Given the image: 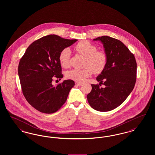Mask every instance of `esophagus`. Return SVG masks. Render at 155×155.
Listing matches in <instances>:
<instances>
[{
    "mask_svg": "<svg viewBox=\"0 0 155 155\" xmlns=\"http://www.w3.org/2000/svg\"><path fill=\"white\" fill-rule=\"evenodd\" d=\"M75 85H78V86H80L81 85H82V84L81 82H77V81L75 82Z\"/></svg>",
    "mask_w": 155,
    "mask_h": 155,
    "instance_id": "obj_1",
    "label": "esophagus"
}]
</instances>
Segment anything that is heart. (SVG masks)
<instances>
[{
    "label": "heart",
    "mask_w": 155,
    "mask_h": 155,
    "mask_svg": "<svg viewBox=\"0 0 155 155\" xmlns=\"http://www.w3.org/2000/svg\"><path fill=\"white\" fill-rule=\"evenodd\" d=\"M74 50L85 57L82 69H72L68 71L67 78L77 82H83L93 73L100 74L104 70L107 65L108 58L106 53L103 51L97 50L96 46L88 41H82L74 46ZM71 52L68 48H64L60 52L59 60L63 67L70 66Z\"/></svg>",
    "instance_id": "heart-1"
}]
</instances>
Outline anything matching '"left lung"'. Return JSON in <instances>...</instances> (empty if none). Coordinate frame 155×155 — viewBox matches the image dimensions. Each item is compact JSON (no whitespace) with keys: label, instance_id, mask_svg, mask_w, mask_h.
<instances>
[{"label":"left lung","instance_id":"8db88e82","mask_svg":"<svg viewBox=\"0 0 155 155\" xmlns=\"http://www.w3.org/2000/svg\"><path fill=\"white\" fill-rule=\"evenodd\" d=\"M94 40L102 42L108 60L104 70L96 78L99 85L91 84L92 90L87 99L96 110H112L125 101L134 88L137 62L134 54L118 39L102 36ZM101 84L105 88L100 87Z\"/></svg>","mask_w":155,"mask_h":155}]
</instances>
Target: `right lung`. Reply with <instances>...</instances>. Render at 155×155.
Instances as JSON below:
<instances>
[{
	"label": "right lung",
	"instance_id": "obj_1",
	"mask_svg": "<svg viewBox=\"0 0 155 155\" xmlns=\"http://www.w3.org/2000/svg\"><path fill=\"white\" fill-rule=\"evenodd\" d=\"M77 41L56 35L45 36L30 45L20 59L18 73L22 94L37 110L53 113L66 102L74 81L65 80L55 87L52 82L54 78L61 80L63 77L60 52Z\"/></svg>",
	"mask_w": 155,
	"mask_h": 155
}]
</instances>
